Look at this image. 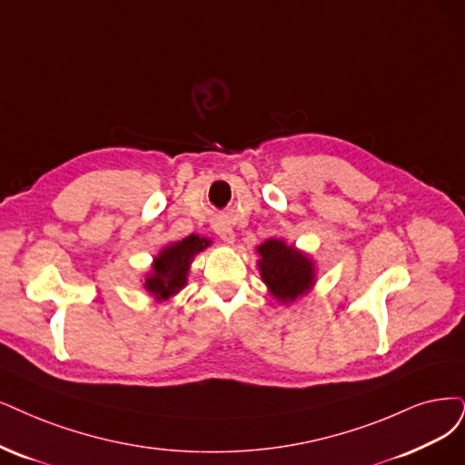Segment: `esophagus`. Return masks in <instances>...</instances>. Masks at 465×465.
Listing matches in <instances>:
<instances>
[{
	"label": "esophagus",
	"instance_id": "1",
	"mask_svg": "<svg viewBox=\"0 0 465 465\" xmlns=\"http://www.w3.org/2000/svg\"><path fill=\"white\" fill-rule=\"evenodd\" d=\"M214 232L220 235L222 242H226V243H233L235 233H233V230H232L230 223H223V222L216 223V226H214Z\"/></svg>",
	"mask_w": 465,
	"mask_h": 465
}]
</instances>
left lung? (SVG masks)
Instances as JSON below:
<instances>
[{
  "label": "left lung",
  "mask_w": 465,
  "mask_h": 465,
  "mask_svg": "<svg viewBox=\"0 0 465 465\" xmlns=\"http://www.w3.org/2000/svg\"><path fill=\"white\" fill-rule=\"evenodd\" d=\"M261 276L272 295L282 302L295 301L314 282V266L304 254L287 247L280 239H268L261 247Z\"/></svg>",
  "instance_id": "8db88e82"
}]
</instances>
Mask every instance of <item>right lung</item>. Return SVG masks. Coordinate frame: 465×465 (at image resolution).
Segmentation results:
<instances>
[{"mask_svg":"<svg viewBox=\"0 0 465 465\" xmlns=\"http://www.w3.org/2000/svg\"><path fill=\"white\" fill-rule=\"evenodd\" d=\"M204 247H209V239H203L195 233L166 247L157 259H154L153 276L145 280V287L149 289V293L157 299H168L170 295L178 293L185 285V276L193 256Z\"/></svg>","mask_w":465,"mask_h":465,"instance_id":"obj_1","label":"right lung"}]
</instances>
